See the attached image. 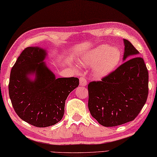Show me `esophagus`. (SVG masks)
<instances>
[{
    "label": "esophagus",
    "instance_id": "obj_1",
    "mask_svg": "<svg viewBox=\"0 0 157 157\" xmlns=\"http://www.w3.org/2000/svg\"><path fill=\"white\" fill-rule=\"evenodd\" d=\"M79 85L81 86H85L87 85V80L84 77H81L79 78Z\"/></svg>",
    "mask_w": 157,
    "mask_h": 157
}]
</instances>
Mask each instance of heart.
Masks as SVG:
<instances>
[{"label":"heart","instance_id":"obj_1","mask_svg":"<svg viewBox=\"0 0 157 157\" xmlns=\"http://www.w3.org/2000/svg\"><path fill=\"white\" fill-rule=\"evenodd\" d=\"M82 65L93 67L95 77L102 78L109 75L121 61V52L108 44H102L92 49L80 58Z\"/></svg>","mask_w":157,"mask_h":157}]
</instances>
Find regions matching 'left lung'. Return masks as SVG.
<instances>
[{"label":"left lung","mask_w":157,"mask_h":157,"mask_svg":"<svg viewBox=\"0 0 157 157\" xmlns=\"http://www.w3.org/2000/svg\"><path fill=\"white\" fill-rule=\"evenodd\" d=\"M123 61L101 81L89 83L88 109L105 127L117 126L134 120L145 105L148 94V72L144 59L128 40L123 39ZM135 57L134 58V56Z\"/></svg>","instance_id":"8db88e82"}]
</instances>
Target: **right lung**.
Returning a JSON list of instances; mask_svg holds the SVG:
<instances>
[{
    "instance_id": "add662e5",
    "label": "right lung",
    "mask_w": 157,
    "mask_h": 157,
    "mask_svg": "<svg viewBox=\"0 0 157 157\" xmlns=\"http://www.w3.org/2000/svg\"><path fill=\"white\" fill-rule=\"evenodd\" d=\"M46 52L39 47L25 48L11 69L9 94L15 113L38 128L56 124L65 113V101L79 86L78 78H55L46 65ZM34 73V81L29 78Z\"/></svg>"
}]
</instances>
